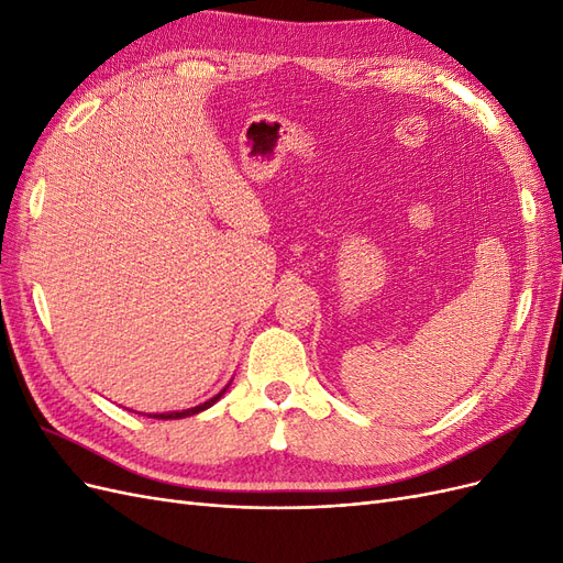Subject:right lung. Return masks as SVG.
Here are the masks:
<instances>
[{"mask_svg": "<svg viewBox=\"0 0 563 563\" xmlns=\"http://www.w3.org/2000/svg\"><path fill=\"white\" fill-rule=\"evenodd\" d=\"M230 385H225V389H228ZM225 389L223 391H218L216 397H211L209 401H203V404H199V406H195V408H185V411H172V413H152L150 418H157V420H178V418H187V416H195V413H199V411H203V408H209V406H213L220 397L225 395Z\"/></svg>", "mask_w": 563, "mask_h": 563, "instance_id": "1", "label": "right lung"}]
</instances>
